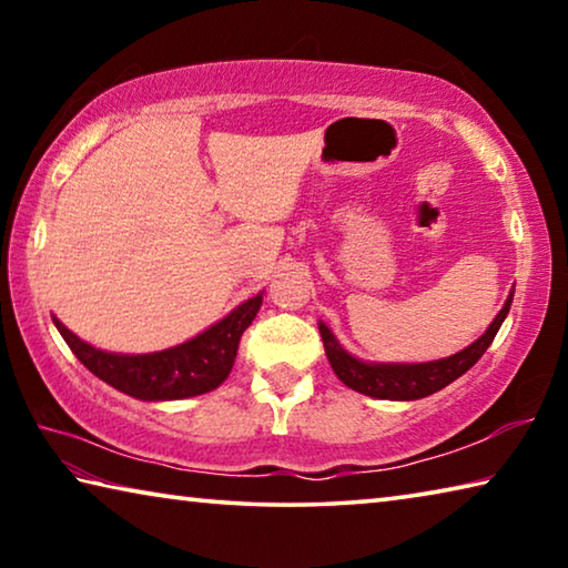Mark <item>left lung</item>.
I'll return each instance as SVG.
<instances>
[{"instance_id":"obj_1","label":"left lung","mask_w":568,"mask_h":568,"mask_svg":"<svg viewBox=\"0 0 568 568\" xmlns=\"http://www.w3.org/2000/svg\"><path fill=\"white\" fill-rule=\"evenodd\" d=\"M511 301H514V293L508 295L501 313L496 315L494 323L488 325V331L480 335L476 343H470L468 348L450 355V358L434 361V363H410V365L408 363L406 365L363 363L345 353L323 323H321V338L335 376H338L348 388L363 393V396L383 398V400H416V398H426L440 388H446L448 383H454L456 378L464 376L470 365L486 353L488 345L494 343L496 333L506 318L508 307H511Z\"/></svg>"}]
</instances>
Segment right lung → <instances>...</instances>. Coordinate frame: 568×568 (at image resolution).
<instances>
[{"label":"right lung","mask_w":568,"mask_h":568,"mask_svg":"<svg viewBox=\"0 0 568 568\" xmlns=\"http://www.w3.org/2000/svg\"><path fill=\"white\" fill-rule=\"evenodd\" d=\"M263 295L237 305L233 313L175 348L148 355H120L92 348L54 318L57 331L84 368L112 388L140 400H178L217 388L233 371L240 338L261 311Z\"/></svg>","instance_id":"obj_1"}]
</instances>
